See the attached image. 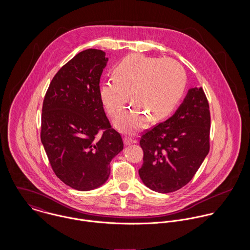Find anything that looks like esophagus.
I'll list each match as a JSON object with an SVG mask.
<instances>
[{
    "label": "esophagus",
    "instance_id": "34e87169",
    "mask_svg": "<svg viewBox=\"0 0 250 250\" xmlns=\"http://www.w3.org/2000/svg\"><path fill=\"white\" fill-rule=\"evenodd\" d=\"M124 143L126 144V145H129V144H132V143H136V141L135 140H133L132 138H130V137H124Z\"/></svg>",
    "mask_w": 250,
    "mask_h": 250
}]
</instances>
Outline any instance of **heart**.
<instances>
[{"mask_svg":"<svg viewBox=\"0 0 250 250\" xmlns=\"http://www.w3.org/2000/svg\"><path fill=\"white\" fill-rule=\"evenodd\" d=\"M114 79L100 87V98L110 116L116 115L129 99L133 104L114 120L124 133L144 129L149 121L167 116L178 103L186 74L174 60L134 54L124 58L113 69Z\"/></svg>","mask_w":250,"mask_h":250,"instance_id":"obj_1","label":"heart"}]
</instances>
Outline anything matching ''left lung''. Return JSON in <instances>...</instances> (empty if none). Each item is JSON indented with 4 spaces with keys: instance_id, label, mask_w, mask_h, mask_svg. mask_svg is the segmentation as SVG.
<instances>
[{
    "instance_id": "1",
    "label": "left lung",
    "mask_w": 250,
    "mask_h": 250,
    "mask_svg": "<svg viewBox=\"0 0 250 250\" xmlns=\"http://www.w3.org/2000/svg\"><path fill=\"white\" fill-rule=\"evenodd\" d=\"M210 127L203 88H190L171 117L146 130L141 138L143 164L139 174L143 184L161 193L186 186L209 153Z\"/></svg>"
}]
</instances>
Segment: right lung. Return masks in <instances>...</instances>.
Segmentation results:
<instances>
[{"instance_id": "right-lung-1", "label": "right lung", "mask_w": 250, "mask_h": 250, "mask_svg": "<svg viewBox=\"0 0 250 250\" xmlns=\"http://www.w3.org/2000/svg\"><path fill=\"white\" fill-rule=\"evenodd\" d=\"M105 56L97 49L77 54L55 75L43 101L41 143L55 174L77 190L102 186L109 163L123 149L100 98Z\"/></svg>"}]
</instances>
